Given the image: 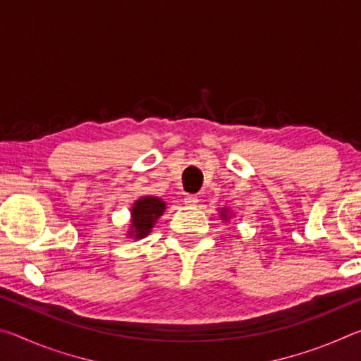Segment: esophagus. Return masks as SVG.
Instances as JSON below:
<instances>
[{
  "instance_id": "obj_1",
  "label": "esophagus",
  "mask_w": 361,
  "mask_h": 361,
  "mask_svg": "<svg viewBox=\"0 0 361 361\" xmlns=\"http://www.w3.org/2000/svg\"><path fill=\"white\" fill-rule=\"evenodd\" d=\"M197 202H199L197 195H194V194H186L185 195V204L186 205H195Z\"/></svg>"
}]
</instances>
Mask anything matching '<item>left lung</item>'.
<instances>
[{
    "mask_svg": "<svg viewBox=\"0 0 361 361\" xmlns=\"http://www.w3.org/2000/svg\"><path fill=\"white\" fill-rule=\"evenodd\" d=\"M228 209H221V212H219V216H221V219H228Z\"/></svg>",
    "mask_w": 361,
    "mask_h": 361,
    "instance_id": "left-lung-1",
    "label": "left lung"
}]
</instances>
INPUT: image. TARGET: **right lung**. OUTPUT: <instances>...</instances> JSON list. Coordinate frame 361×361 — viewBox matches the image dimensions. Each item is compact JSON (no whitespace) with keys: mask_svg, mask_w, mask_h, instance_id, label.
Listing matches in <instances>:
<instances>
[{"mask_svg":"<svg viewBox=\"0 0 361 361\" xmlns=\"http://www.w3.org/2000/svg\"><path fill=\"white\" fill-rule=\"evenodd\" d=\"M166 212V202L154 195H145L133 204L130 210V231L129 237L143 239L154 228L157 218Z\"/></svg>","mask_w":361,"mask_h":361,"instance_id":"1","label":"right lung"}]
</instances>
